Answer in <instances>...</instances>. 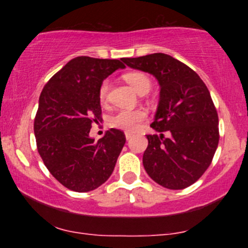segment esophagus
<instances>
[{
    "mask_svg": "<svg viewBox=\"0 0 248 248\" xmlns=\"http://www.w3.org/2000/svg\"><path fill=\"white\" fill-rule=\"evenodd\" d=\"M132 137H133V134H132L131 132H125V138H126V140H130Z\"/></svg>",
    "mask_w": 248,
    "mask_h": 248,
    "instance_id": "obj_1",
    "label": "esophagus"
}]
</instances>
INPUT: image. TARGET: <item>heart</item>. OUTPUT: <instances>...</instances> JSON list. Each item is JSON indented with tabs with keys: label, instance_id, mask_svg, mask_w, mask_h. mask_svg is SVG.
Here are the masks:
<instances>
[{
	"label": "heart",
	"instance_id": "1",
	"mask_svg": "<svg viewBox=\"0 0 248 248\" xmlns=\"http://www.w3.org/2000/svg\"><path fill=\"white\" fill-rule=\"evenodd\" d=\"M124 79L133 89L137 91L138 93L144 94L147 93L152 87V81L147 74L143 72H128L124 74ZM109 87L110 82L108 79L103 80L100 83L99 89H98V98L101 105H105L108 100V93H109ZM147 118V111L144 109H133L127 110L123 109L117 111L116 114L113 115L109 118L110 126L115 128H120V130H124L127 132H133L137 130L142 122Z\"/></svg>",
	"mask_w": 248,
	"mask_h": 248
}]
</instances>
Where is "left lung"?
I'll list each match as a JSON object with an SVG mask.
<instances>
[{
    "instance_id": "left-lung-1",
    "label": "left lung",
    "mask_w": 248,
    "mask_h": 248,
    "mask_svg": "<svg viewBox=\"0 0 248 248\" xmlns=\"http://www.w3.org/2000/svg\"><path fill=\"white\" fill-rule=\"evenodd\" d=\"M148 72L160 84V100L150 126L143 166L148 175L169 189L195 183L211 165L219 143V118L211 94L195 71L164 53L122 59Z\"/></svg>"
}]
</instances>
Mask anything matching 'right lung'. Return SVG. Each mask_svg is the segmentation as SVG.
Returning <instances> with one entry per match:
<instances>
[{
	"label": "right lung",
	"instance_id": "obj_1",
	"mask_svg": "<svg viewBox=\"0 0 248 248\" xmlns=\"http://www.w3.org/2000/svg\"><path fill=\"white\" fill-rule=\"evenodd\" d=\"M120 67H125L120 60L78 56L40 93L33 122L37 150L50 174L71 191L89 192L104 184L126 141L116 128L98 141L89 137L91 124L101 120L100 83Z\"/></svg>",
	"mask_w": 248,
	"mask_h": 248
}]
</instances>
